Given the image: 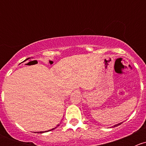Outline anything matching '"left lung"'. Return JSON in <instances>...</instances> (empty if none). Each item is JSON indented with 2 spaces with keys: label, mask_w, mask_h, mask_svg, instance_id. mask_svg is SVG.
<instances>
[{
  "label": "left lung",
  "mask_w": 146,
  "mask_h": 146,
  "mask_svg": "<svg viewBox=\"0 0 146 146\" xmlns=\"http://www.w3.org/2000/svg\"><path fill=\"white\" fill-rule=\"evenodd\" d=\"M121 123H122V122H121V123H117V124H115V125H114V126H113L112 127H116V126H118L119 125L121 124Z\"/></svg>",
  "instance_id": "8db88e82"
}]
</instances>
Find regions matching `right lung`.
Returning a JSON list of instances; mask_svg holds the SVG:
<instances>
[{"label":"right lung","instance_id":"right-lung-1","mask_svg":"<svg viewBox=\"0 0 146 146\" xmlns=\"http://www.w3.org/2000/svg\"><path fill=\"white\" fill-rule=\"evenodd\" d=\"M28 58H27V59H26V60H27L28 59ZM58 126H59V124H58V125H57V126H56V127L55 128H54V129H51V130H48V131H38V132H36V133H45V132H48V131H52V130H54V129H56V128L57 127H58Z\"/></svg>","mask_w":146,"mask_h":146}]
</instances>
